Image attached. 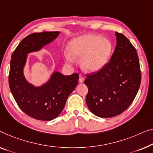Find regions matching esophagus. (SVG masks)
Masks as SVG:
<instances>
[{"mask_svg": "<svg viewBox=\"0 0 153 153\" xmlns=\"http://www.w3.org/2000/svg\"><path fill=\"white\" fill-rule=\"evenodd\" d=\"M84 81H85V78H84V77H82V76L79 77V83H82Z\"/></svg>", "mask_w": 153, "mask_h": 153, "instance_id": "obj_1", "label": "esophagus"}]
</instances>
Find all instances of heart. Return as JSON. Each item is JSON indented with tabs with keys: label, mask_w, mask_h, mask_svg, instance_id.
<instances>
[{
	"label": "heart",
	"mask_w": 153,
	"mask_h": 153,
	"mask_svg": "<svg viewBox=\"0 0 153 153\" xmlns=\"http://www.w3.org/2000/svg\"><path fill=\"white\" fill-rule=\"evenodd\" d=\"M66 59L73 62L80 58L82 68L86 71L95 72L102 68L110 57L112 46L107 39L94 34H87L75 39L67 47Z\"/></svg>",
	"instance_id": "1"
}]
</instances>
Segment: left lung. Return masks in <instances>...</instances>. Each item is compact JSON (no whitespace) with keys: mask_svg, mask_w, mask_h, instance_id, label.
Instances as JSON below:
<instances>
[{"mask_svg":"<svg viewBox=\"0 0 153 153\" xmlns=\"http://www.w3.org/2000/svg\"><path fill=\"white\" fill-rule=\"evenodd\" d=\"M117 45L109 61L98 71L86 75V102L94 115L114 117L132 104L139 89L141 74L136 49L116 32Z\"/></svg>","mask_w":153,"mask_h":153,"instance_id":"obj_1","label":"left lung"}]
</instances>
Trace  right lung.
Segmentation results:
<instances>
[{
  "label": "right lung",
  "mask_w": 153,
  "mask_h": 153,
  "mask_svg": "<svg viewBox=\"0 0 153 153\" xmlns=\"http://www.w3.org/2000/svg\"><path fill=\"white\" fill-rule=\"evenodd\" d=\"M59 32H43L29 34L19 43L12 55L9 86L18 106L29 117L40 120H51L58 117L68 96L78 83L79 75L64 76L55 72L46 84L35 87L25 80L23 69L27 54L40 50L52 42Z\"/></svg>",
  "instance_id": "obj_1"
}]
</instances>
